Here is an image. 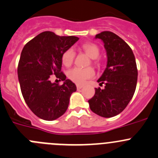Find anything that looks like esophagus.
Listing matches in <instances>:
<instances>
[{"instance_id": "esophagus-1", "label": "esophagus", "mask_w": 158, "mask_h": 158, "mask_svg": "<svg viewBox=\"0 0 158 158\" xmlns=\"http://www.w3.org/2000/svg\"><path fill=\"white\" fill-rule=\"evenodd\" d=\"M76 87H77V89H82V87H83V85H76Z\"/></svg>"}]
</instances>
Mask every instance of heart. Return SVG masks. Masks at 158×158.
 Segmentation results:
<instances>
[{
  "label": "heart",
  "instance_id": "1",
  "mask_svg": "<svg viewBox=\"0 0 158 158\" xmlns=\"http://www.w3.org/2000/svg\"><path fill=\"white\" fill-rule=\"evenodd\" d=\"M82 48L85 54L89 58L93 59H96L99 56V48L97 45L92 42H87L82 45ZM75 59V52L73 48H69L66 51L64 52L62 56V62L65 66L69 67L73 64ZM95 76V72L93 69L88 67V68H76L72 69L68 72V77L73 82L77 84L85 83L87 79H89Z\"/></svg>",
  "mask_w": 158,
  "mask_h": 158
}]
</instances>
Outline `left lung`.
I'll list each match as a JSON object with an SVG mask.
<instances>
[{"instance_id":"8db88e82","label":"left lung","mask_w":158,"mask_h":158,"mask_svg":"<svg viewBox=\"0 0 158 158\" xmlns=\"http://www.w3.org/2000/svg\"><path fill=\"white\" fill-rule=\"evenodd\" d=\"M95 38L102 41L106 52V68L97 80L100 85L105 84V88L95 89L94 96L88 102L93 113L102 117H113L126 108L134 96L137 64L131 47L116 34L102 31Z\"/></svg>"}]
</instances>
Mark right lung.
Here are the masks:
<instances>
[{"label": "right lung", "mask_w": 158, "mask_h": 158, "mask_svg": "<svg viewBox=\"0 0 158 158\" xmlns=\"http://www.w3.org/2000/svg\"><path fill=\"white\" fill-rule=\"evenodd\" d=\"M79 38L59 36L44 31L23 48L18 67L21 93L30 110L38 117L55 120L65 113L76 86L61 72L62 56ZM52 74L64 81L59 86L51 82Z\"/></svg>", "instance_id": "right-lung-1"}]
</instances>
